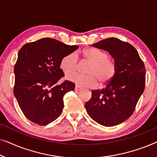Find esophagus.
I'll return each mask as SVG.
<instances>
[{"mask_svg": "<svg viewBox=\"0 0 157 157\" xmlns=\"http://www.w3.org/2000/svg\"><path fill=\"white\" fill-rule=\"evenodd\" d=\"M80 90H81V88L78 86H76V87H75V91H79Z\"/></svg>", "mask_w": 157, "mask_h": 157, "instance_id": "34e87169", "label": "esophagus"}]
</instances>
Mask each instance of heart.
<instances>
[{
    "label": "heart",
    "instance_id": "b5f03b06",
    "mask_svg": "<svg viewBox=\"0 0 157 157\" xmlns=\"http://www.w3.org/2000/svg\"><path fill=\"white\" fill-rule=\"evenodd\" d=\"M85 61L90 63L86 71V75L74 74L67 76L68 81L79 86L94 87L99 81L101 85L106 84L115 76L117 64L104 51L94 48H87L81 51ZM78 58L76 53H70L62 58L60 68L66 75L74 73L78 68Z\"/></svg>",
    "mask_w": 157,
    "mask_h": 157
}]
</instances>
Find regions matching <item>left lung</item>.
Masks as SVG:
<instances>
[{"instance_id":"left-lung-1","label":"left lung","mask_w":157,"mask_h":157,"mask_svg":"<svg viewBox=\"0 0 157 157\" xmlns=\"http://www.w3.org/2000/svg\"><path fill=\"white\" fill-rule=\"evenodd\" d=\"M92 46L109 52L117 68L106 87L91 91V99L85 104L86 109L89 117L101 125H118L133 114L144 91V63L132 45L118 38H106Z\"/></svg>"}]
</instances>
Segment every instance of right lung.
<instances>
[{"instance_id": "add662e5", "label": "right lung", "mask_w": 157, "mask_h": 157, "mask_svg": "<svg viewBox=\"0 0 157 157\" xmlns=\"http://www.w3.org/2000/svg\"><path fill=\"white\" fill-rule=\"evenodd\" d=\"M78 48L44 38L28 43L20 49L14 66L13 94L23 114L31 121L45 126L61 114L63 96L74 91L75 84L67 80L59 84L64 76L60 62Z\"/></svg>"}]
</instances>
